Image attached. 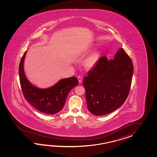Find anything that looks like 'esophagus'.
<instances>
[{"label":"esophagus","mask_w":157,"mask_h":157,"mask_svg":"<svg viewBox=\"0 0 157 157\" xmlns=\"http://www.w3.org/2000/svg\"><path fill=\"white\" fill-rule=\"evenodd\" d=\"M78 80L79 82L81 83V82H82V77H81V76H78Z\"/></svg>","instance_id":"esophagus-1"}]
</instances>
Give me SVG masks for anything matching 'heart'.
<instances>
[{"label": "heart", "mask_w": 157, "mask_h": 157, "mask_svg": "<svg viewBox=\"0 0 157 157\" xmlns=\"http://www.w3.org/2000/svg\"><path fill=\"white\" fill-rule=\"evenodd\" d=\"M99 59V54L98 52H94L87 57L83 60V65L86 68H91L97 63Z\"/></svg>", "instance_id": "1"}]
</instances>
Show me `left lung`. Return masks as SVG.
I'll list each match as a JSON object with an SVG mask.
<instances>
[{"label": "left lung", "mask_w": 157, "mask_h": 157, "mask_svg": "<svg viewBox=\"0 0 157 157\" xmlns=\"http://www.w3.org/2000/svg\"><path fill=\"white\" fill-rule=\"evenodd\" d=\"M133 72L132 60L122 48L113 59L101 57L83 79L87 109L103 116L122 105L130 90Z\"/></svg>", "instance_id": "1"}]
</instances>
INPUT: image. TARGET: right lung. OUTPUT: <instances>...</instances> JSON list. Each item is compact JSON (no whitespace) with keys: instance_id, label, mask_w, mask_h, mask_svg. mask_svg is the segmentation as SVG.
Returning <instances> with one entry per match:
<instances>
[{"instance_id":"add662e5","label":"right lung","mask_w":157,"mask_h":157,"mask_svg":"<svg viewBox=\"0 0 157 157\" xmlns=\"http://www.w3.org/2000/svg\"><path fill=\"white\" fill-rule=\"evenodd\" d=\"M26 51L19 65V77L21 87L25 99L37 110L48 114H54L63 107L67 95L78 81L76 77L61 80L53 86L39 89L34 86L27 79L24 70V62Z\"/></svg>"}]
</instances>
